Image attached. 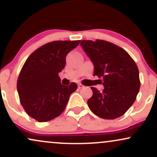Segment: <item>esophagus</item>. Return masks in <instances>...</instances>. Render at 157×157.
<instances>
[{
    "mask_svg": "<svg viewBox=\"0 0 157 157\" xmlns=\"http://www.w3.org/2000/svg\"><path fill=\"white\" fill-rule=\"evenodd\" d=\"M78 86V89H82V88L84 87V86H82V84H78V86Z\"/></svg>",
    "mask_w": 157,
    "mask_h": 157,
    "instance_id": "obj_1",
    "label": "esophagus"
}]
</instances>
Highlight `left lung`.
Here are the masks:
<instances>
[{
    "label": "left lung",
    "mask_w": 157,
    "mask_h": 157,
    "mask_svg": "<svg viewBox=\"0 0 157 157\" xmlns=\"http://www.w3.org/2000/svg\"><path fill=\"white\" fill-rule=\"evenodd\" d=\"M81 46L93 63L94 75L103 80L100 92L94 87L87 103L99 117L113 120L133 105L140 88L139 70L127 52L102 40H82Z\"/></svg>",
    "instance_id": "obj_1"
}]
</instances>
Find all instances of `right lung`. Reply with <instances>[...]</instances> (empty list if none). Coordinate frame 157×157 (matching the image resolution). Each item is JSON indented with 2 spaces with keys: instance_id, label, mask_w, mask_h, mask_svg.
Instances as JSON below:
<instances>
[{
  "instance_id": "obj_1",
  "label": "right lung",
  "mask_w": 157,
  "mask_h": 157,
  "mask_svg": "<svg viewBox=\"0 0 157 157\" xmlns=\"http://www.w3.org/2000/svg\"><path fill=\"white\" fill-rule=\"evenodd\" d=\"M80 40H57L40 46L27 58L20 73L17 89L26 112L40 122L53 120L63 112L75 82L63 86L58 74L66 57Z\"/></svg>"
}]
</instances>
